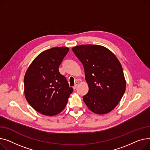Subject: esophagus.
Returning <instances> with one entry per match:
<instances>
[{
    "instance_id": "34e87169",
    "label": "esophagus",
    "mask_w": 150,
    "mask_h": 150,
    "mask_svg": "<svg viewBox=\"0 0 150 150\" xmlns=\"http://www.w3.org/2000/svg\"><path fill=\"white\" fill-rule=\"evenodd\" d=\"M79 82H75V85H74V86H73V88L75 90L76 88H77V86L79 85Z\"/></svg>"
}]
</instances>
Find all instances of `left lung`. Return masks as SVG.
Returning a JSON list of instances; mask_svg holds the SVG:
<instances>
[{
	"label": "left lung",
	"instance_id": "1",
	"mask_svg": "<svg viewBox=\"0 0 150 150\" xmlns=\"http://www.w3.org/2000/svg\"><path fill=\"white\" fill-rule=\"evenodd\" d=\"M72 50L84 68L89 90L83 100L87 107L98 114L111 112L126 89L119 60L110 50L101 45H81Z\"/></svg>",
	"mask_w": 150,
	"mask_h": 150
}]
</instances>
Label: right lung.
I'll use <instances>...</instances> for the list:
<instances>
[{
    "mask_svg": "<svg viewBox=\"0 0 150 150\" xmlns=\"http://www.w3.org/2000/svg\"><path fill=\"white\" fill-rule=\"evenodd\" d=\"M69 51L54 47L42 52L32 62L24 77V93L31 106L44 115L62 111L73 91L59 67Z\"/></svg>",
    "mask_w": 150,
    "mask_h": 150,
    "instance_id": "right-lung-1",
    "label": "right lung"
}]
</instances>
